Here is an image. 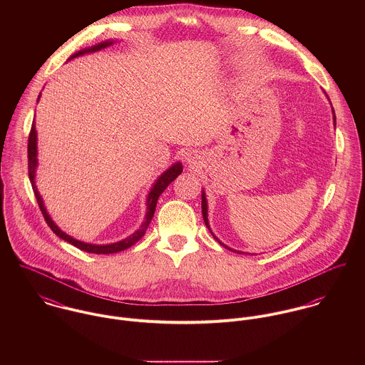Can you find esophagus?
I'll return each instance as SVG.
<instances>
[{
	"instance_id": "esophagus-1",
	"label": "esophagus",
	"mask_w": 365,
	"mask_h": 365,
	"mask_svg": "<svg viewBox=\"0 0 365 365\" xmlns=\"http://www.w3.org/2000/svg\"><path fill=\"white\" fill-rule=\"evenodd\" d=\"M188 161H190V163H194V157L188 156Z\"/></svg>"
}]
</instances>
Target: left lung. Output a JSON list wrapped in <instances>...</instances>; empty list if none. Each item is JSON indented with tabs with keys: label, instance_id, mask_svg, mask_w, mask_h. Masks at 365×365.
<instances>
[{
	"label": "left lung",
	"instance_id": "left-lung-1",
	"mask_svg": "<svg viewBox=\"0 0 365 365\" xmlns=\"http://www.w3.org/2000/svg\"><path fill=\"white\" fill-rule=\"evenodd\" d=\"M333 113H334V112H333ZM334 122H336V116H334ZM202 216H204V220H205V225H207V226H208V229H209L208 207H207V198H205V194H204V192H202ZM209 230H210V229H209ZM213 237H215V236H213ZM215 239H216V237H215ZM216 240H217V239H216ZM217 242H219V240H217ZM219 243H220V242H219ZM220 245H222V246H225V245H223V243H220ZM225 247H226V249H229V247H227V246H225ZM229 250H230V249H229Z\"/></svg>",
	"mask_w": 365,
	"mask_h": 365
}]
</instances>
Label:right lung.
Instances as JSON below:
<instances>
[{
    "mask_svg": "<svg viewBox=\"0 0 365 365\" xmlns=\"http://www.w3.org/2000/svg\"><path fill=\"white\" fill-rule=\"evenodd\" d=\"M112 43H113V42H103V43L96 45V46H93V48H90V49L74 53L71 57H77V56H81V54H84V53L97 52V51L105 49L106 46H110ZM36 164H38V161H36V130H35V122H34V123H32V128H31V132H29V138H28V173H29V180H31V184H32V188H34V192H35V197H36V201H38V205H39V208H41V212H42V215H43L46 223H48L49 227L52 229L53 233H56L60 239H63V240L71 243V245L76 246L77 249H80V250H83V252H87V253H94V255H110V253H118V252H122V250L129 249V247L133 246L138 240H140V239L145 236V233H146V230H148V227H149V225H150V220H152V217H153V215H155L157 200H158L160 194L167 188V185H168L171 181H174V180L182 173V165H181V163H175L173 167H170L164 174H161V175L158 177V180L155 182V185H153V188H152V191H150V194H149V197H148V213H146V219H145V222L142 223L140 229H138L132 236L126 237V239L122 240V242H118V243H113V245L97 246V245H88V243L78 242V240L70 237L68 235H66L64 232H61V230L54 225V222L51 219V216L48 215L46 209H45V205H43V202H42V198H41V195H39V192H38V190H36V185H35V170H36Z\"/></svg>",
    "mask_w": 365,
    "mask_h": 365,
    "instance_id": "add662e5",
    "label": "right lung"
}]
</instances>
